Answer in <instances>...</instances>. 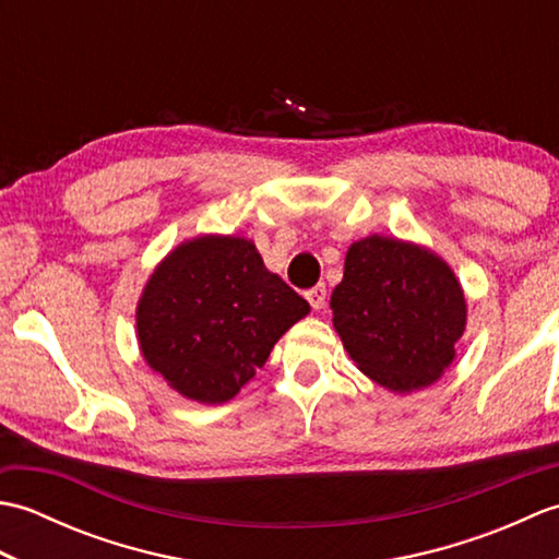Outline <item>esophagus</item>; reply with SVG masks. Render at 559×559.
I'll return each mask as SVG.
<instances>
[{
    "label": "esophagus",
    "mask_w": 559,
    "mask_h": 559,
    "mask_svg": "<svg viewBox=\"0 0 559 559\" xmlns=\"http://www.w3.org/2000/svg\"><path fill=\"white\" fill-rule=\"evenodd\" d=\"M305 298H307V302L312 305V310H322V307L326 305V286H324V283H319V286H314V288L305 293Z\"/></svg>",
    "instance_id": "1"
}]
</instances>
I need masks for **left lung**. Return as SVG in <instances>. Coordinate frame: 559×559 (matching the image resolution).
Wrapping results in <instances>:
<instances>
[{"label":"left lung","mask_w":559,"mask_h":559,"mask_svg":"<svg viewBox=\"0 0 559 559\" xmlns=\"http://www.w3.org/2000/svg\"><path fill=\"white\" fill-rule=\"evenodd\" d=\"M331 310L350 358L396 394L439 379L466 329V298L447 261L384 235L350 245Z\"/></svg>","instance_id":"1"}]
</instances>
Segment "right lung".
Listing matches in <instances>:
<instances>
[{
  "mask_svg": "<svg viewBox=\"0 0 559 559\" xmlns=\"http://www.w3.org/2000/svg\"><path fill=\"white\" fill-rule=\"evenodd\" d=\"M307 312V300L264 266L252 240L201 235L151 273L136 307L139 346L177 394L225 403Z\"/></svg>",
  "mask_w": 559,
  "mask_h": 559,
  "instance_id": "right-lung-1",
  "label": "right lung"
}]
</instances>
